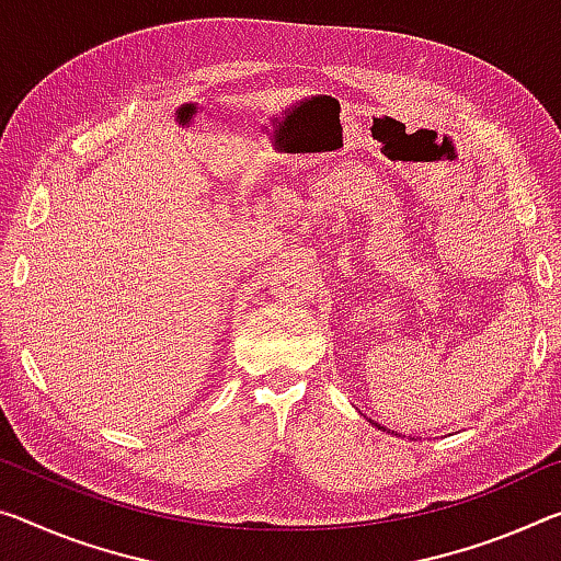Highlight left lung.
<instances>
[{
  "mask_svg": "<svg viewBox=\"0 0 561 561\" xmlns=\"http://www.w3.org/2000/svg\"><path fill=\"white\" fill-rule=\"evenodd\" d=\"M379 430H385V426H379Z\"/></svg>",
  "mask_w": 561,
  "mask_h": 561,
  "instance_id": "left-lung-1",
  "label": "left lung"
}]
</instances>
